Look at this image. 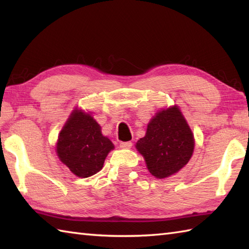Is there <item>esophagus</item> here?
I'll use <instances>...</instances> for the list:
<instances>
[{"instance_id":"1","label":"esophagus","mask_w":249,"mask_h":249,"mask_svg":"<svg viewBox=\"0 0 249 249\" xmlns=\"http://www.w3.org/2000/svg\"><path fill=\"white\" fill-rule=\"evenodd\" d=\"M131 145H133V143H131L130 141H127V142H121V143H120V147H121V149H130Z\"/></svg>"}]
</instances>
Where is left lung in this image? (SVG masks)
Wrapping results in <instances>:
<instances>
[{
  "mask_svg": "<svg viewBox=\"0 0 249 249\" xmlns=\"http://www.w3.org/2000/svg\"><path fill=\"white\" fill-rule=\"evenodd\" d=\"M193 131L178 106L162 109L147 124L146 134L136 143L150 173L165 178L178 172L192 157Z\"/></svg>",
  "mask_w": 249,
  "mask_h": 249,
  "instance_id": "obj_1",
  "label": "left lung"
}]
</instances>
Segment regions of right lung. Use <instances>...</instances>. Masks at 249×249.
<instances>
[{
    "label": "right lung",
    "mask_w": 249,
    "mask_h": 249,
    "mask_svg": "<svg viewBox=\"0 0 249 249\" xmlns=\"http://www.w3.org/2000/svg\"><path fill=\"white\" fill-rule=\"evenodd\" d=\"M113 149L93 116L80 109L72 111L56 143L60 160L79 178H89L102 170L106 157Z\"/></svg>",
    "instance_id": "add662e5"
}]
</instances>
